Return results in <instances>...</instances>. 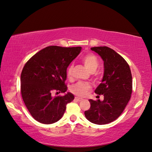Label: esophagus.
Here are the masks:
<instances>
[{"instance_id":"34e87169","label":"esophagus","mask_w":152,"mask_h":152,"mask_svg":"<svg viewBox=\"0 0 152 152\" xmlns=\"http://www.w3.org/2000/svg\"><path fill=\"white\" fill-rule=\"evenodd\" d=\"M75 100L77 101V102H80V101L82 100L81 98H78V97H75Z\"/></svg>"}]
</instances>
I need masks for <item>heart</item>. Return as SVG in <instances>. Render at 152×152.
Masks as SVG:
<instances>
[{
	"instance_id": "b5f03b06",
	"label": "heart",
	"mask_w": 152,
	"mask_h": 152,
	"mask_svg": "<svg viewBox=\"0 0 152 152\" xmlns=\"http://www.w3.org/2000/svg\"><path fill=\"white\" fill-rule=\"evenodd\" d=\"M82 61L84 64V65L86 67V69L89 71H96L97 67L98 66L99 62L97 57L93 54H88L84 56L82 58ZM72 70H73V65H70L67 69L66 75L69 78L71 77L72 75ZM91 88V86L89 83H85V82L79 81L76 84H75L73 86H71V91L72 93H73L75 95L84 97L88 94L89 89Z\"/></svg>"
}]
</instances>
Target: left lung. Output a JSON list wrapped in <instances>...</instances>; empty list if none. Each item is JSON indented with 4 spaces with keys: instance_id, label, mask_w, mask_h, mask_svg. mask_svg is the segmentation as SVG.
Segmentation results:
<instances>
[{
    "instance_id": "obj_1",
    "label": "left lung",
    "mask_w": 152,
    "mask_h": 152,
    "mask_svg": "<svg viewBox=\"0 0 152 152\" xmlns=\"http://www.w3.org/2000/svg\"><path fill=\"white\" fill-rule=\"evenodd\" d=\"M104 61V75L95 93L104 100L89 99L90 108L85 111L86 118L96 125H105L119 117L127 105L132 93V75L126 61L107 46L91 48Z\"/></svg>"
}]
</instances>
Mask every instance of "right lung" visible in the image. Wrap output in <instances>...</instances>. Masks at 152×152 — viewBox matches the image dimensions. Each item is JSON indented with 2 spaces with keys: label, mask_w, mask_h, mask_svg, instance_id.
Wrapping results in <instances>:
<instances>
[{
  "label": "right lung",
  "mask_w": 152,
  "mask_h": 152,
  "mask_svg": "<svg viewBox=\"0 0 152 152\" xmlns=\"http://www.w3.org/2000/svg\"><path fill=\"white\" fill-rule=\"evenodd\" d=\"M81 50V47L51 46L41 50L25 64L21 75V92L27 110L37 121L53 124L62 118L73 94L52 96L53 91L64 93L67 87L66 69Z\"/></svg>",
  "instance_id": "right-lung-1"
}]
</instances>
